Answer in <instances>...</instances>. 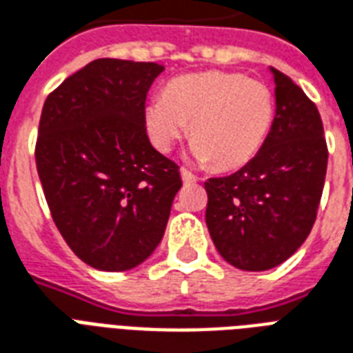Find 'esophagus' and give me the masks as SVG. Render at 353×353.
I'll return each mask as SVG.
<instances>
[{"label": "esophagus", "instance_id": "1", "mask_svg": "<svg viewBox=\"0 0 353 353\" xmlns=\"http://www.w3.org/2000/svg\"><path fill=\"white\" fill-rule=\"evenodd\" d=\"M179 172H181V179L185 183H194L196 179H198V177H196L194 174H192V172H190V170H187V168H181V170H179Z\"/></svg>", "mask_w": 353, "mask_h": 353}]
</instances>
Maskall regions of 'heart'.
<instances>
[{"label": "heart", "mask_w": 353, "mask_h": 353, "mask_svg": "<svg viewBox=\"0 0 353 353\" xmlns=\"http://www.w3.org/2000/svg\"><path fill=\"white\" fill-rule=\"evenodd\" d=\"M276 99L261 81L230 72H201L172 79L165 94L146 105V131L159 152L168 153L188 133L190 155L220 170L242 166L270 134Z\"/></svg>", "instance_id": "1"}]
</instances>
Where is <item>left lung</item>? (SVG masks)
Here are the masks:
<instances>
[{"label":"left lung","mask_w":353,"mask_h":353,"mask_svg":"<svg viewBox=\"0 0 353 353\" xmlns=\"http://www.w3.org/2000/svg\"><path fill=\"white\" fill-rule=\"evenodd\" d=\"M270 134L250 163L205 181V222L230 265L261 272L287 261L311 233L326 179L327 146L319 109L279 70Z\"/></svg>","instance_id":"8db88e82"}]
</instances>
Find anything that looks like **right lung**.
Here are the masks:
<instances>
[{
  "mask_svg": "<svg viewBox=\"0 0 353 353\" xmlns=\"http://www.w3.org/2000/svg\"><path fill=\"white\" fill-rule=\"evenodd\" d=\"M165 66L96 59L46 98L34 148L51 219L83 263L139 266L165 235L179 166L150 144L146 96Z\"/></svg>",
  "mask_w": 353,
  "mask_h": 353,
  "instance_id": "right-lung-1",
  "label": "right lung"
}]
</instances>
